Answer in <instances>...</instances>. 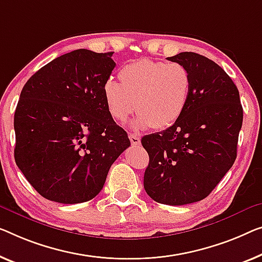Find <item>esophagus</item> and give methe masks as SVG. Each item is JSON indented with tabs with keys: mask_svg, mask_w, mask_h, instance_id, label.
<instances>
[{
	"mask_svg": "<svg viewBox=\"0 0 262 262\" xmlns=\"http://www.w3.org/2000/svg\"><path fill=\"white\" fill-rule=\"evenodd\" d=\"M129 140L132 144H135V146H139L140 143H141V140H140V136L136 135V134H129Z\"/></svg>",
	"mask_w": 262,
	"mask_h": 262,
	"instance_id": "obj_1",
	"label": "esophagus"
}]
</instances>
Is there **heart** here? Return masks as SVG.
Returning <instances> with one entry per match:
<instances>
[{
	"mask_svg": "<svg viewBox=\"0 0 262 262\" xmlns=\"http://www.w3.org/2000/svg\"><path fill=\"white\" fill-rule=\"evenodd\" d=\"M119 82L108 80L103 96L112 118L124 122L133 112L134 129H166L181 118L192 93V76L180 63L140 60L123 66Z\"/></svg>",
	"mask_w": 262,
	"mask_h": 262,
	"instance_id": "heart-1",
	"label": "heart"
}]
</instances>
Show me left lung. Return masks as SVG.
Masks as SVG:
<instances>
[{"instance_id":"obj_1","label":"left lung","mask_w":262,"mask_h":262,"mask_svg":"<svg viewBox=\"0 0 262 262\" xmlns=\"http://www.w3.org/2000/svg\"><path fill=\"white\" fill-rule=\"evenodd\" d=\"M167 60L189 70L192 93L173 126L141 139L149 155L143 187L159 204L181 206L208 196L231 169L244 112L236 85L215 62L192 52Z\"/></svg>"}]
</instances>
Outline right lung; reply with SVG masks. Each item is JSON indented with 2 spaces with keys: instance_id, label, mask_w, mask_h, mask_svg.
Wrapping results in <instances>:
<instances>
[{
  "instance_id": "add662e5",
  "label": "right lung",
  "mask_w": 262,
  "mask_h": 262,
  "mask_svg": "<svg viewBox=\"0 0 262 262\" xmlns=\"http://www.w3.org/2000/svg\"><path fill=\"white\" fill-rule=\"evenodd\" d=\"M112 56L74 50L37 70L22 89L14 115L15 162L50 201L92 200L130 146L104 102L103 85L115 68Z\"/></svg>"
}]
</instances>
